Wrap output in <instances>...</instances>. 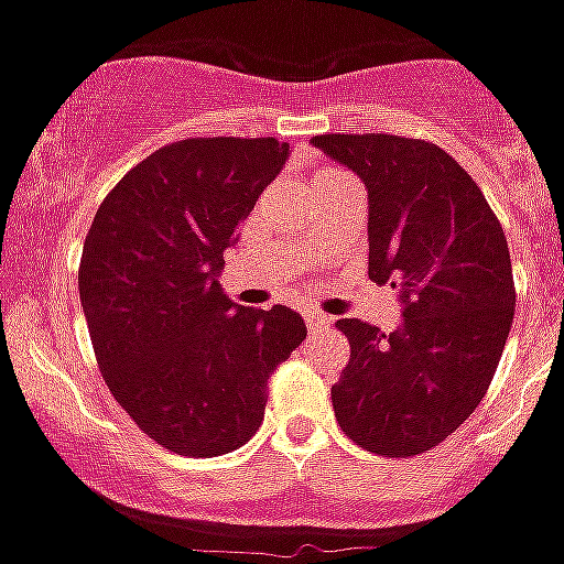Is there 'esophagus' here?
Listing matches in <instances>:
<instances>
[{"label": "esophagus", "mask_w": 564, "mask_h": 564, "mask_svg": "<svg viewBox=\"0 0 564 564\" xmlns=\"http://www.w3.org/2000/svg\"><path fill=\"white\" fill-rule=\"evenodd\" d=\"M304 322H307L310 334H318V330H327V327L334 325V318L325 316V313H318V310H307V313H304Z\"/></svg>", "instance_id": "1"}]
</instances>
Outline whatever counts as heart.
Wrapping results in <instances>:
<instances>
[{"mask_svg": "<svg viewBox=\"0 0 564 564\" xmlns=\"http://www.w3.org/2000/svg\"><path fill=\"white\" fill-rule=\"evenodd\" d=\"M330 172H334V170H318L316 175H313V178H322V175H330Z\"/></svg>", "mask_w": 564, "mask_h": 564, "instance_id": "b5f03b06", "label": "heart"}]
</instances>
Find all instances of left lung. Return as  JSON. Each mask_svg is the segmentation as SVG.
<instances>
[{"label": "left lung", "mask_w": 564, "mask_h": 564, "mask_svg": "<svg viewBox=\"0 0 564 564\" xmlns=\"http://www.w3.org/2000/svg\"><path fill=\"white\" fill-rule=\"evenodd\" d=\"M313 145L369 189V278L401 301L392 334L339 318L351 360L330 389L339 427L371 454L415 456L463 424L498 369L516 316L498 216L438 145L322 134Z\"/></svg>", "instance_id": "left-lung-1"}]
</instances>
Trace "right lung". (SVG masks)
I'll return each mask as SVG.
<instances>
[{"label": "right lung", "mask_w": 564, "mask_h": 564, "mask_svg": "<svg viewBox=\"0 0 564 564\" xmlns=\"http://www.w3.org/2000/svg\"><path fill=\"white\" fill-rule=\"evenodd\" d=\"M286 158L274 137L163 145L110 189L84 239L78 295L101 377L175 454L246 445L269 377L307 336L295 310L239 307L219 286L225 248Z\"/></svg>", "instance_id": "add662e5"}]
</instances>
